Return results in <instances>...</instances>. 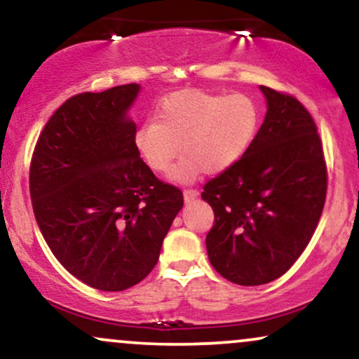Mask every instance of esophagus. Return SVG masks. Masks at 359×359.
Returning <instances> with one entry per match:
<instances>
[{
	"label": "esophagus",
	"mask_w": 359,
	"mask_h": 359,
	"mask_svg": "<svg viewBox=\"0 0 359 359\" xmlns=\"http://www.w3.org/2000/svg\"><path fill=\"white\" fill-rule=\"evenodd\" d=\"M199 197V192L196 191V189H184V199L185 203H191V201L197 199Z\"/></svg>",
	"instance_id": "esophagus-1"
}]
</instances>
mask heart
<instances>
[{
	"instance_id": "b5f03b06",
	"label": "heart",
	"mask_w": 359,
	"mask_h": 359,
	"mask_svg": "<svg viewBox=\"0 0 359 359\" xmlns=\"http://www.w3.org/2000/svg\"><path fill=\"white\" fill-rule=\"evenodd\" d=\"M259 114L255 101L241 93L185 90L160 104L156 121H147L135 135L138 151L156 172H168L179 156L172 179L194 182L205 172L228 170L243 158L257 137Z\"/></svg>"
}]
</instances>
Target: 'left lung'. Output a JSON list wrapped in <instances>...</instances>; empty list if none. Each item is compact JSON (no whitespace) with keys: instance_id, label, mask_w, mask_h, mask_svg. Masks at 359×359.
Wrapping results in <instances>:
<instances>
[{"instance_id":"8db88e82","label":"left lung","mask_w":359,"mask_h":359,"mask_svg":"<svg viewBox=\"0 0 359 359\" xmlns=\"http://www.w3.org/2000/svg\"><path fill=\"white\" fill-rule=\"evenodd\" d=\"M266 114L243 158L204 185L214 211L205 236L211 265L238 285L282 277L311 241L323 214L327 172L309 111L259 86Z\"/></svg>"}]
</instances>
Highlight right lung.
<instances>
[{
	"mask_svg": "<svg viewBox=\"0 0 359 359\" xmlns=\"http://www.w3.org/2000/svg\"><path fill=\"white\" fill-rule=\"evenodd\" d=\"M140 84L84 93L60 106L36 142L30 197L36 224L65 270L86 285L119 292L158 262L184 205L140 158L128 116Z\"/></svg>",
	"mask_w": 359,
	"mask_h": 359,
	"instance_id": "1",
	"label": "right lung"
}]
</instances>
